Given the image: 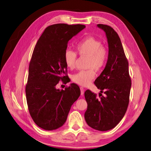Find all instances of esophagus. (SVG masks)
<instances>
[{"label": "esophagus", "instance_id": "34e87169", "mask_svg": "<svg viewBox=\"0 0 151 151\" xmlns=\"http://www.w3.org/2000/svg\"><path fill=\"white\" fill-rule=\"evenodd\" d=\"M80 90H81V95H83L84 94V88L83 87H80Z\"/></svg>", "mask_w": 151, "mask_h": 151}]
</instances>
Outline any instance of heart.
I'll list each match as a JSON object with an SVG mask.
<instances>
[{"mask_svg":"<svg viewBox=\"0 0 151 151\" xmlns=\"http://www.w3.org/2000/svg\"><path fill=\"white\" fill-rule=\"evenodd\" d=\"M78 54L88 58L87 66L89 70L79 71L73 75L72 80L81 86H88L96 75L95 70L101 71L105 66L108 60V52L102 43L96 38L89 36L84 38L76 45ZM65 62L68 68L73 69L75 67L76 53L68 50L64 55Z\"/></svg>","mask_w":151,"mask_h":151,"instance_id":"obj_1","label":"heart"}]
</instances>
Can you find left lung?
<instances>
[{"instance_id":"left-lung-1","label":"left lung","mask_w":151,"mask_h":151,"mask_svg":"<svg viewBox=\"0 0 151 151\" xmlns=\"http://www.w3.org/2000/svg\"><path fill=\"white\" fill-rule=\"evenodd\" d=\"M106 35L109 46L108 60L104 70L95 81L100 98L88 90L85 92L87 110L85 119L90 127L106 131L112 129L122 119L127 111L131 88L129 63L120 39L114 29L97 24Z\"/></svg>"}]
</instances>
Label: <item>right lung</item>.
<instances>
[{
	"label": "right lung",
	"instance_id": "obj_1",
	"mask_svg": "<svg viewBox=\"0 0 151 151\" xmlns=\"http://www.w3.org/2000/svg\"><path fill=\"white\" fill-rule=\"evenodd\" d=\"M85 28L81 24H57L48 26L34 49L29 66L26 95L28 109L35 124L53 130L65 123L71 106L80 95L76 84L64 90L56 88L67 69L64 55L68 41Z\"/></svg>",
	"mask_w": 151,
	"mask_h": 151
}]
</instances>
